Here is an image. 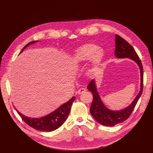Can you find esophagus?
<instances>
[{
    "label": "esophagus",
    "mask_w": 153,
    "mask_h": 153,
    "mask_svg": "<svg viewBox=\"0 0 153 153\" xmlns=\"http://www.w3.org/2000/svg\"><path fill=\"white\" fill-rule=\"evenodd\" d=\"M86 92V89H84V88H82V89H80L77 91V93L78 94H82L83 93H84V92Z\"/></svg>",
    "instance_id": "1"
}]
</instances>
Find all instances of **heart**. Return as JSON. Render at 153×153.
I'll return each mask as SVG.
<instances>
[{
	"mask_svg": "<svg viewBox=\"0 0 153 153\" xmlns=\"http://www.w3.org/2000/svg\"><path fill=\"white\" fill-rule=\"evenodd\" d=\"M105 59V51L98 45L94 43H86L76 48L70 59L71 65L75 68H79L90 61L87 69V75L95 73L103 64Z\"/></svg>",
	"mask_w": 153,
	"mask_h": 153,
	"instance_id": "heart-1",
	"label": "heart"
}]
</instances>
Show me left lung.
I'll list each match as a JSON object with an SVG mask.
<instances>
[{
    "label": "left lung",
    "instance_id": "8db88e82",
    "mask_svg": "<svg viewBox=\"0 0 153 153\" xmlns=\"http://www.w3.org/2000/svg\"><path fill=\"white\" fill-rule=\"evenodd\" d=\"M114 54L117 59L128 58L137 64L140 73V88L139 92L130 105L122 110H112L109 109L101 100L97 90L96 80L94 79L91 80L87 86L88 90L93 94V100L90 108V112L97 122L106 126H113L126 120L133 112L143 90V67L140 60L135 49L126 40L117 34L115 35Z\"/></svg>",
    "mask_w": 153,
    "mask_h": 153
}]
</instances>
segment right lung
Instances as JSON below:
<instances>
[{
  "instance_id": "obj_1",
  "label": "right lung",
  "mask_w": 153,
  "mask_h": 153,
  "mask_svg": "<svg viewBox=\"0 0 153 153\" xmlns=\"http://www.w3.org/2000/svg\"><path fill=\"white\" fill-rule=\"evenodd\" d=\"M38 41H36L30 42L25 46L20 53L23 52V51L27 47H29L32 44L38 43ZM75 100V97L73 96L71 99L67 101L66 103L60 106L59 108L53 111L52 112L38 118L27 117L25 115L20 113L15 107V108L23 119V121H24L30 127L39 131H52L61 126L66 121L69 114L70 112L71 105Z\"/></svg>"
}]
</instances>
